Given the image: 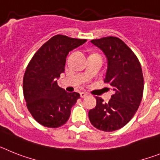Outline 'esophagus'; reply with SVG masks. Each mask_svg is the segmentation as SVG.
I'll return each mask as SVG.
<instances>
[{
	"mask_svg": "<svg viewBox=\"0 0 160 160\" xmlns=\"http://www.w3.org/2000/svg\"><path fill=\"white\" fill-rule=\"evenodd\" d=\"M80 95L81 98H84V97H88V93H87V92H81L80 93Z\"/></svg>",
	"mask_w": 160,
	"mask_h": 160,
	"instance_id": "obj_1",
	"label": "esophagus"
}]
</instances>
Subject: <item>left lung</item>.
Instances as JSON below:
<instances>
[{"instance_id":"1","label":"left lung","mask_w":160,"mask_h":160,"mask_svg":"<svg viewBox=\"0 0 160 160\" xmlns=\"http://www.w3.org/2000/svg\"><path fill=\"white\" fill-rule=\"evenodd\" d=\"M103 51L108 68L104 80L113 94L108 102L96 97L97 105L88 112L91 124L100 130L114 131L126 126L135 114L143 94V76L135 54L117 37L91 40Z\"/></svg>"}]
</instances>
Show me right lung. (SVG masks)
Masks as SVG:
<instances>
[{
	"mask_svg": "<svg viewBox=\"0 0 160 160\" xmlns=\"http://www.w3.org/2000/svg\"><path fill=\"white\" fill-rule=\"evenodd\" d=\"M86 39L57 34L34 54L25 72L23 94L27 109L39 124L57 128L65 124L71 109L80 98L78 92H68L57 84L64 72L67 55Z\"/></svg>",
	"mask_w": 160,
	"mask_h": 160,
	"instance_id": "1",
	"label": "right lung"
}]
</instances>
